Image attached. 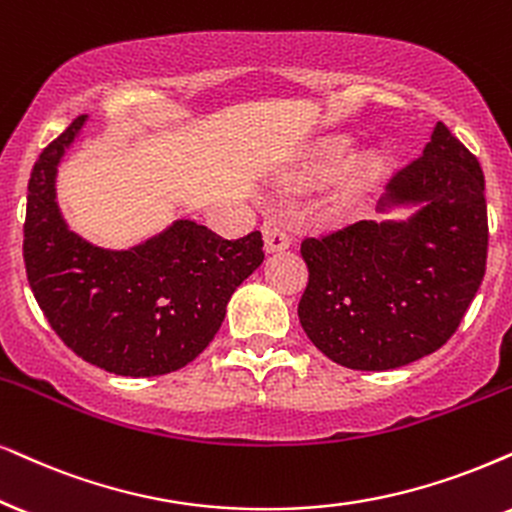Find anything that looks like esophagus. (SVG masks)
Returning <instances> with one entry per match:
<instances>
[{
  "label": "esophagus",
  "mask_w": 512,
  "mask_h": 512,
  "mask_svg": "<svg viewBox=\"0 0 512 512\" xmlns=\"http://www.w3.org/2000/svg\"><path fill=\"white\" fill-rule=\"evenodd\" d=\"M262 234H264V248L267 252H278V250H286L290 245V234L286 226H281L276 219H269L262 226Z\"/></svg>",
  "instance_id": "esophagus-1"
}]
</instances>
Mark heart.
<instances>
[{
	"label": "heart",
	"mask_w": 512,
	"mask_h": 512,
	"mask_svg": "<svg viewBox=\"0 0 512 512\" xmlns=\"http://www.w3.org/2000/svg\"><path fill=\"white\" fill-rule=\"evenodd\" d=\"M342 155H345V146H340V144L328 146L326 151L321 153L319 170L321 172H331L333 167H338L342 163ZM375 170H378V163H375V160H368V158L359 160L357 165H352L345 189H342V198L352 200V198H357L359 193H364L366 186L371 184V179L375 177Z\"/></svg>",
	"instance_id": "b5f03b06"
}]
</instances>
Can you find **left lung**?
<instances>
[{
	"label": "left lung",
	"instance_id": "8db88e82",
	"mask_svg": "<svg viewBox=\"0 0 512 512\" xmlns=\"http://www.w3.org/2000/svg\"><path fill=\"white\" fill-rule=\"evenodd\" d=\"M390 200L420 210L409 222H354L300 245L304 333L354 371H390L437 352L487 271L484 172L444 122L394 174Z\"/></svg>",
	"mask_w": 512,
	"mask_h": 512
}]
</instances>
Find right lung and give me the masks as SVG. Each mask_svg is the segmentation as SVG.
Instances as JSON below:
<instances>
[{"instance_id":"obj_1","label":"right lung","mask_w":512,"mask_h":512,"mask_svg":"<svg viewBox=\"0 0 512 512\" xmlns=\"http://www.w3.org/2000/svg\"><path fill=\"white\" fill-rule=\"evenodd\" d=\"M87 115L37 158L23 224L25 274L63 345L115 375H165L210 345L234 290L260 267V231L226 241L179 219L132 250H103L75 236L56 205V165Z\"/></svg>"}]
</instances>
